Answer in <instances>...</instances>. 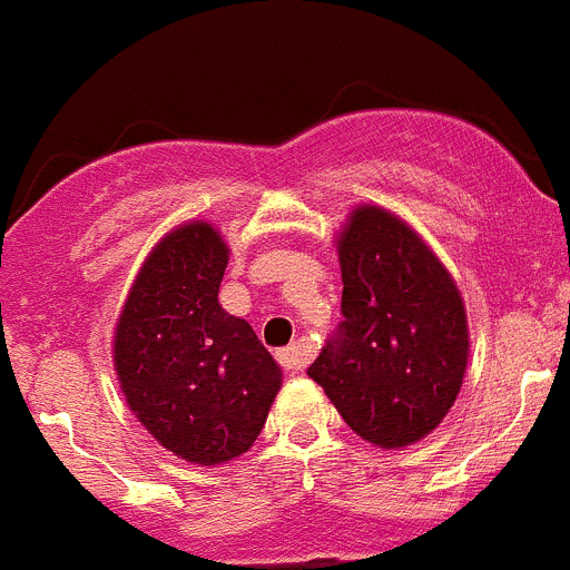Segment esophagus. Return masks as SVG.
Masks as SVG:
<instances>
[{
	"instance_id": "1",
	"label": "esophagus",
	"mask_w": 570,
	"mask_h": 570,
	"mask_svg": "<svg viewBox=\"0 0 570 570\" xmlns=\"http://www.w3.org/2000/svg\"><path fill=\"white\" fill-rule=\"evenodd\" d=\"M276 360H279V365L285 367V371L296 374V371H299V367H302V347L299 345L282 347L279 354H276Z\"/></svg>"
}]
</instances>
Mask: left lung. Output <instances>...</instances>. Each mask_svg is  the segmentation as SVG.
<instances>
[{
    "instance_id": "1",
    "label": "left lung",
    "mask_w": 570,
    "mask_h": 570,
    "mask_svg": "<svg viewBox=\"0 0 570 570\" xmlns=\"http://www.w3.org/2000/svg\"><path fill=\"white\" fill-rule=\"evenodd\" d=\"M336 254L345 320L308 376L356 436L400 451L456 402L471 354L465 302L431 245L380 205L347 214Z\"/></svg>"
}]
</instances>
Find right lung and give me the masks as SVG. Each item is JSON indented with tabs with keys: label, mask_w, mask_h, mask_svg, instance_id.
Wrapping results in <instances>:
<instances>
[{
	"label": "right lung",
	"mask_w": 570,
	"mask_h": 570,
	"mask_svg": "<svg viewBox=\"0 0 570 570\" xmlns=\"http://www.w3.org/2000/svg\"><path fill=\"white\" fill-rule=\"evenodd\" d=\"M228 242L205 219L145 256L114 328V371L145 431L179 460L225 465L248 451L282 387L254 328L219 305Z\"/></svg>",
	"instance_id": "add662e5"
}]
</instances>
